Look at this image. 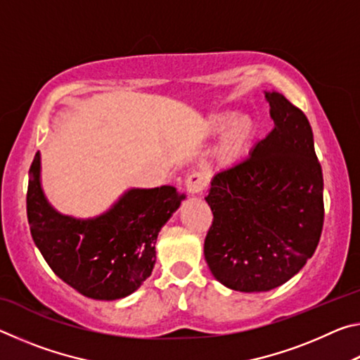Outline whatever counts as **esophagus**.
I'll return each instance as SVG.
<instances>
[{"instance_id": "obj_1", "label": "esophagus", "mask_w": 360, "mask_h": 360, "mask_svg": "<svg viewBox=\"0 0 360 360\" xmlns=\"http://www.w3.org/2000/svg\"><path fill=\"white\" fill-rule=\"evenodd\" d=\"M206 186H208V178H206V174L202 172H193L187 176L186 179V188L188 193L192 195H197V193H202Z\"/></svg>"}]
</instances>
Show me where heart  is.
<instances>
[{"mask_svg": "<svg viewBox=\"0 0 360 360\" xmlns=\"http://www.w3.org/2000/svg\"><path fill=\"white\" fill-rule=\"evenodd\" d=\"M224 143L221 146V155L224 160L231 162L238 158L243 150H245L246 144L252 136L254 127L249 120L241 119L238 120L235 114L221 115L211 122V131L214 133H224L227 131Z\"/></svg>", "mask_w": 360, "mask_h": 360, "instance_id": "b5f03b06", "label": "heart"}]
</instances>
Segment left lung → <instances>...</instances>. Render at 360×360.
<instances>
[{
    "instance_id": "1",
    "label": "left lung",
    "mask_w": 360,
    "mask_h": 360,
    "mask_svg": "<svg viewBox=\"0 0 360 360\" xmlns=\"http://www.w3.org/2000/svg\"><path fill=\"white\" fill-rule=\"evenodd\" d=\"M275 129L249 157L219 172L205 200V259L225 288L266 292L311 259L324 224V179L311 125L284 95L265 92Z\"/></svg>"
}]
</instances>
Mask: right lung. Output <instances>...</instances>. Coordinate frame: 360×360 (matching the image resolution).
<instances>
[{"mask_svg":"<svg viewBox=\"0 0 360 360\" xmlns=\"http://www.w3.org/2000/svg\"><path fill=\"white\" fill-rule=\"evenodd\" d=\"M41 158L30 168L27 216L34 245L52 271L95 300H117L135 292L155 264L158 231L184 195L172 186L131 188L105 214L75 219L49 205L41 187Z\"/></svg>","mask_w":360,"mask_h":360,"instance_id":"right-lung-1","label":"right lung"}]
</instances>
